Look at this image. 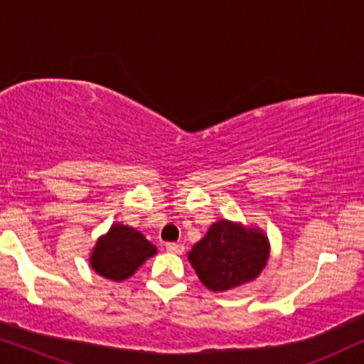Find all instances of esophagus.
<instances>
[{"label": "esophagus", "instance_id": "esophagus-1", "mask_svg": "<svg viewBox=\"0 0 364 364\" xmlns=\"http://www.w3.org/2000/svg\"><path fill=\"white\" fill-rule=\"evenodd\" d=\"M166 248H167V252L177 253V255H181V253L183 252V245H182V243H173V242H171V243H167Z\"/></svg>", "mask_w": 364, "mask_h": 364}]
</instances>
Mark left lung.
<instances>
[{
	"instance_id": "1",
	"label": "left lung",
	"mask_w": 364,
	"mask_h": 364,
	"mask_svg": "<svg viewBox=\"0 0 364 364\" xmlns=\"http://www.w3.org/2000/svg\"><path fill=\"white\" fill-rule=\"evenodd\" d=\"M270 243L260 228L218 220L188 252V262L212 291H227L260 275Z\"/></svg>"
}]
</instances>
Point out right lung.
Segmentation results:
<instances>
[{
    "label": "right lung",
    "mask_w": 364,
    "mask_h": 364,
    "mask_svg": "<svg viewBox=\"0 0 364 364\" xmlns=\"http://www.w3.org/2000/svg\"><path fill=\"white\" fill-rule=\"evenodd\" d=\"M156 253L157 248L136 228L114 223L106 235L99 237L89 263L107 280L122 282Z\"/></svg>",
    "instance_id": "add662e5"
}]
</instances>
